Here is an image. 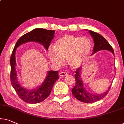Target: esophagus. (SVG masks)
I'll return each mask as SVG.
<instances>
[{
	"mask_svg": "<svg viewBox=\"0 0 124 124\" xmlns=\"http://www.w3.org/2000/svg\"><path fill=\"white\" fill-rule=\"evenodd\" d=\"M67 75H68V73L66 72H61L59 73V76L61 77L66 76Z\"/></svg>",
	"mask_w": 124,
	"mask_h": 124,
	"instance_id": "1",
	"label": "esophagus"
}]
</instances>
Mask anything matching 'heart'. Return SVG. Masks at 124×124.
Wrapping results in <instances>:
<instances>
[{"label":"heart","mask_w":124,"mask_h":124,"mask_svg":"<svg viewBox=\"0 0 124 124\" xmlns=\"http://www.w3.org/2000/svg\"><path fill=\"white\" fill-rule=\"evenodd\" d=\"M91 48V43L87 38L66 34L55 41L53 48H49L47 54L49 60L57 65H62L63 59H67V63L76 68L86 60Z\"/></svg>","instance_id":"heart-1"}]
</instances>
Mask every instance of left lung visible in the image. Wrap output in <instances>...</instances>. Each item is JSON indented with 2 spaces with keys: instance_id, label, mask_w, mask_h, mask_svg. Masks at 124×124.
Returning a JSON list of instances; mask_svg holds the SVG:
<instances>
[{
  "instance_id": "1",
  "label": "left lung",
  "mask_w": 124,
  "mask_h": 124,
  "mask_svg": "<svg viewBox=\"0 0 124 124\" xmlns=\"http://www.w3.org/2000/svg\"><path fill=\"white\" fill-rule=\"evenodd\" d=\"M89 33L93 37L94 43H95L93 53H95L100 50H108L112 52V53L114 54V49L108 43V42L105 39L104 37H103L99 33L93 32V31L89 30ZM80 68H78L75 72L76 85L72 88V94L79 101L85 103L95 102L104 98L110 91L111 87H109L106 92L102 94H100V95H98V94L93 95V94L89 93L86 91L83 86V83L81 80L80 74Z\"/></svg>"
}]
</instances>
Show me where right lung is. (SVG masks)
Masks as SVG:
<instances>
[{
    "label": "right lung",
    "mask_w": 124,
    "mask_h": 124,
    "mask_svg": "<svg viewBox=\"0 0 124 124\" xmlns=\"http://www.w3.org/2000/svg\"><path fill=\"white\" fill-rule=\"evenodd\" d=\"M55 31L47 30L42 28H36L22 36L16 42L13 50L10 59V82L16 93L22 100L29 103H37L44 101L50 95L52 89L56 81L59 78L58 71L48 72L47 78L43 84L37 89L28 90L19 85L16 80V72L15 53L16 48L22 44L28 42H38L48 49L50 43L54 38Z\"/></svg>",
    "instance_id": "add662e5"
}]
</instances>
